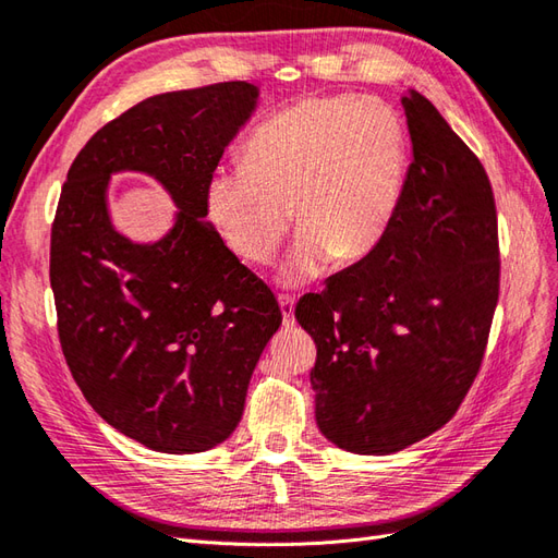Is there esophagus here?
<instances>
[{
  "instance_id": "esophagus-1",
  "label": "esophagus",
  "mask_w": 558,
  "mask_h": 558,
  "mask_svg": "<svg viewBox=\"0 0 558 558\" xmlns=\"http://www.w3.org/2000/svg\"><path fill=\"white\" fill-rule=\"evenodd\" d=\"M279 305H281V315H283V325L287 327H293V307H295V301L291 299V295H279Z\"/></svg>"
}]
</instances>
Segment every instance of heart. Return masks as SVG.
Listing matches in <instances>:
<instances>
[{
  "label": "heart",
  "mask_w": 558,
  "mask_h": 558,
  "mask_svg": "<svg viewBox=\"0 0 558 558\" xmlns=\"http://www.w3.org/2000/svg\"><path fill=\"white\" fill-rule=\"evenodd\" d=\"M405 179V131L373 97H311L267 119L241 153V169H217L205 215L229 251L269 265L293 209L303 227L283 263L289 287L333 257L357 263L387 236Z\"/></svg>",
  "instance_id": "1"
}]
</instances>
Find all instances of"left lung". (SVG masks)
I'll return each mask as SVG.
<instances>
[{"label":"left lung","mask_w":558,"mask_h":558,"mask_svg":"<svg viewBox=\"0 0 558 558\" xmlns=\"http://www.w3.org/2000/svg\"><path fill=\"white\" fill-rule=\"evenodd\" d=\"M413 162L387 236L307 293L317 427L339 449L389 456L453 417L499 299L497 209L480 159L425 95L403 93Z\"/></svg>","instance_id":"left-lung-1"}]
</instances>
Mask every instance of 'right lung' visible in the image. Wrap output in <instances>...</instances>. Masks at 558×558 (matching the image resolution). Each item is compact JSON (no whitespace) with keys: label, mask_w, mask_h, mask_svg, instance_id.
Listing matches in <instances>:
<instances>
[{"label":"right lung","mask_w":558,"mask_h":558,"mask_svg":"<svg viewBox=\"0 0 558 558\" xmlns=\"http://www.w3.org/2000/svg\"><path fill=\"white\" fill-rule=\"evenodd\" d=\"M259 88L217 83L123 111L73 159L49 251L59 341L95 413L143 447L201 453L231 437L281 311L221 243L205 185L257 109ZM143 173L178 207L155 242L110 221L108 183Z\"/></svg>","instance_id":"obj_1"}]
</instances>
